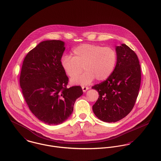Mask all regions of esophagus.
<instances>
[{
  "label": "esophagus",
  "mask_w": 161,
  "mask_h": 161,
  "mask_svg": "<svg viewBox=\"0 0 161 161\" xmlns=\"http://www.w3.org/2000/svg\"><path fill=\"white\" fill-rule=\"evenodd\" d=\"M82 91H83V92H86L87 90H89V87H86V86H82Z\"/></svg>",
  "instance_id": "1"
}]
</instances>
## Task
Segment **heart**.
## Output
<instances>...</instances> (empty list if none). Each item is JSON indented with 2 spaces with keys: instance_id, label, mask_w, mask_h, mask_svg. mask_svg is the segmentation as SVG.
I'll return each mask as SVG.
<instances>
[{
  "instance_id": "obj_1",
  "label": "heart",
  "mask_w": 161,
  "mask_h": 161,
  "mask_svg": "<svg viewBox=\"0 0 161 161\" xmlns=\"http://www.w3.org/2000/svg\"><path fill=\"white\" fill-rule=\"evenodd\" d=\"M74 56L64 55L61 63L66 74L70 78L77 77L83 70L86 72L79 77L72 79L75 84L87 85L95 78L98 80L108 79L114 71L117 63V53L110 47L83 44L72 50Z\"/></svg>"
}]
</instances>
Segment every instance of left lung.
<instances>
[{"instance_id":"obj_1","label":"left lung","mask_w":161,"mask_h":161,"mask_svg":"<svg viewBox=\"0 0 161 161\" xmlns=\"http://www.w3.org/2000/svg\"><path fill=\"white\" fill-rule=\"evenodd\" d=\"M117 63L114 71L105 81L93 86L99 97L92 109L100 120L118 121L132 110L139 94L141 67L136 54L125 44L115 47Z\"/></svg>"}]
</instances>
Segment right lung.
I'll return each instance as SVG.
<instances>
[{
  "instance_id": "right-lung-1",
  "label": "right lung",
  "mask_w": 161,
  "mask_h": 161,
  "mask_svg": "<svg viewBox=\"0 0 161 161\" xmlns=\"http://www.w3.org/2000/svg\"><path fill=\"white\" fill-rule=\"evenodd\" d=\"M64 45L61 40L40 43L26 54L21 70L25 100L33 115L49 125L66 121L83 94L80 86L67 87L68 77L61 63Z\"/></svg>"
}]
</instances>
